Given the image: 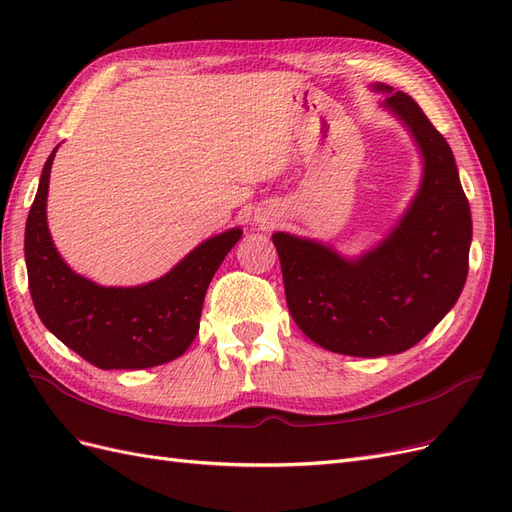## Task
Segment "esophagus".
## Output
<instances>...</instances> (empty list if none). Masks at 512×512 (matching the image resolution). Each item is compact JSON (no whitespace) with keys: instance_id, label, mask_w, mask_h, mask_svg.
Listing matches in <instances>:
<instances>
[{"instance_id":"1","label":"esophagus","mask_w":512,"mask_h":512,"mask_svg":"<svg viewBox=\"0 0 512 512\" xmlns=\"http://www.w3.org/2000/svg\"><path fill=\"white\" fill-rule=\"evenodd\" d=\"M273 213H262V215H256V224L258 226H262V228H269V226H273Z\"/></svg>"}]
</instances>
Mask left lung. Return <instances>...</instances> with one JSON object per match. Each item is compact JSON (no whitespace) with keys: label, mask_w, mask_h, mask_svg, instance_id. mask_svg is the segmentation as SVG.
<instances>
[{"label":"left lung","mask_w":512,"mask_h":512,"mask_svg":"<svg viewBox=\"0 0 512 512\" xmlns=\"http://www.w3.org/2000/svg\"><path fill=\"white\" fill-rule=\"evenodd\" d=\"M382 108L404 123L423 160L421 185L378 245L356 258L316 239L275 232L286 303L297 327L324 350L378 359L436 327L468 277L470 203L453 151L410 96L384 83Z\"/></svg>","instance_id":"1"}]
</instances>
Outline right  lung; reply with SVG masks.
<instances>
[{
	"label": "right lung",
	"mask_w": 512,
	"mask_h": 512,
	"mask_svg": "<svg viewBox=\"0 0 512 512\" xmlns=\"http://www.w3.org/2000/svg\"><path fill=\"white\" fill-rule=\"evenodd\" d=\"M57 147L46 160L25 224L29 292L44 327L100 369H147L177 359L198 333L215 271L241 228L215 235L166 275L141 286H100L59 256L46 224V196Z\"/></svg>",
	"instance_id": "obj_1"
}]
</instances>
